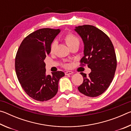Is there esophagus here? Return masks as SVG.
<instances>
[{"label":"esophagus","mask_w":131,"mask_h":131,"mask_svg":"<svg viewBox=\"0 0 131 131\" xmlns=\"http://www.w3.org/2000/svg\"><path fill=\"white\" fill-rule=\"evenodd\" d=\"M73 72H72V71H67V72H66L65 73V75H70V74H73Z\"/></svg>","instance_id":"34e87169"}]
</instances>
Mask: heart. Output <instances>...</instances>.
I'll return each mask as SVG.
<instances>
[{
    "label": "heart",
    "instance_id": "b5f03b06",
    "mask_svg": "<svg viewBox=\"0 0 131 131\" xmlns=\"http://www.w3.org/2000/svg\"><path fill=\"white\" fill-rule=\"evenodd\" d=\"M64 40L66 42V43L69 46V47H70L71 46L73 45L74 44H79V40L77 37L75 36L72 33H69V34H66L65 36H64ZM55 47H56V41H53L50 47V51L51 52L54 51ZM63 66L65 68H69L70 65L69 64H64Z\"/></svg>",
    "mask_w": 131,
    "mask_h": 131
}]
</instances>
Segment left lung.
Masks as SVG:
<instances>
[{"instance_id":"8db88e82","label":"left lung","mask_w":131,"mask_h":131,"mask_svg":"<svg viewBox=\"0 0 131 131\" xmlns=\"http://www.w3.org/2000/svg\"><path fill=\"white\" fill-rule=\"evenodd\" d=\"M74 30L84 44L81 65H87L91 70L88 76L80 73L83 82L78 90L86 96L96 97L107 89L114 78L117 67L114 46L107 35L94 26H79Z\"/></svg>"}]
</instances>
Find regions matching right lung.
I'll return each instance as SVG.
<instances>
[{
    "mask_svg": "<svg viewBox=\"0 0 131 131\" xmlns=\"http://www.w3.org/2000/svg\"><path fill=\"white\" fill-rule=\"evenodd\" d=\"M59 32V29H40L26 36L18 49L15 59L18 80L26 94L36 101L52 98L58 92L59 79L65 76L61 71L46 75L44 62Z\"/></svg>",
    "mask_w": 131,
    "mask_h": 131,
    "instance_id": "right-lung-1",
    "label": "right lung"
}]
</instances>
